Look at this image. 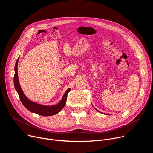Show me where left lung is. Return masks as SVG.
I'll list each match as a JSON object with an SVG mask.
<instances>
[{
	"mask_svg": "<svg viewBox=\"0 0 153 153\" xmlns=\"http://www.w3.org/2000/svg\"><path fill=\"white\" fill-rule=\"evenodd\" d=\"M94 109H95V110H96L97 111H98V112H99V113H102V114H106V115H108L107 114H105V113H101L100 111H99V110H97V109H96V108H94Z\"/></svg>",
	"mask_w": 153,
	"mask_h": 153,
	"instance_id": "obj_1",
	"label": "left lung"
}]
</instances>
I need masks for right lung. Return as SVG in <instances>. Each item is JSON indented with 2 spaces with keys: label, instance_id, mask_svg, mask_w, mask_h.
<instances>
[{
  "label": "right lung",
  "instance_id": "obj_1",
  "mask_svg": "<svg viewBox=\"0 0 153 153\" xmlns=\"http://www.w3.org/2000/svg\"><path fill=\"white\" fill-rule=\"evenodd\" d=\"M19 60V57L17 59L16 65L14 67V85L15 89L18 93L19 98L22 103L23 105L28 110L34 113L37 114L39 115H41L43 116H50L55 115L59 113L64 107L66 103L67 97L68 93L71 90V88H68L65 94H63L62 100L59 103L54 105L46 106L42 104H39L30 100L27 97V96L24 93L22 90L18 78V72H17V65Z\"/></svg>",
  "mask_w": 153,
  "mask_h": 153
}]
</instances>
